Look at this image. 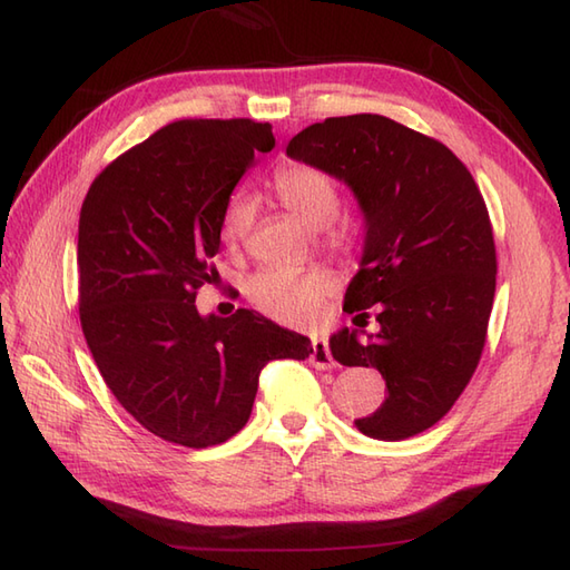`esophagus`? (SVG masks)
<instances>
[{
  "mask_svg": "<svg viewBox=\"0 0 570 570\" xmlns=\"http://www.w3.org/2000/svg\"><path fill=\"white\" fill-rule=\"evenodd\" d=\"M311 347H313L311 350V365L313 367H316V370H331V367H335V360L331 355V347H328V343L323 341V337H316Z\"/></svg>",
  "mask_w": 570,
  "mask_h": 570,
  "instance_id": "obj_1",
  "label": "esophagus"
}]
</instances>
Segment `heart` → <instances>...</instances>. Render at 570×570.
Returning a JSON list of instances; mask_svg holds the SVG:
<instances>
[{
    "label": "heart",
    "mask_w": 570,
    "mask_h": 570,
    "mask_svg": "<svg viewBox=\"0 0 570 570\" xmlns=\"http://www.w3.org/2000/svg\"><path fill=\"white\" fill-rule=\"evenodd\" d=\"M272 186L278 203L304 223L313 233L328 235L331 245H341L343 235L335 233L333 223L341 215V190L335 180L308 164H284L276 168ZM257 217V203L247 193H235L227 200L220 220V235L227 245H239L247 237ZM337 286L333 272L323 266L311 269H284V266H264L245 282V294L269 316L286 325H311L318 316L325 296Z\"/></svg>",
    "instance_id": "heart-1"
}]
</instances>
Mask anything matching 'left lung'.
<instances>
[{
	"label": "left lung",
	"mask_w": 570,
	"mask_h": 570,
	"mask_svg": "<svg viewBox=\"0 0 570 570\" xmlns=\"http://www.w3.org/2000/svg\"><path fill=\"white\" fill-rule=\"evenodd\" d=\"M286 154L343 180L365 220V247L343 311L380 331H337L333 357L374 367L386 396L355 426L404 441L441 421L485 347L494 298L492 225L458 156L382 115L331 117L288 141Z\"/></svg>",
	"instance_id": "8db88e82"
}]
</instances>
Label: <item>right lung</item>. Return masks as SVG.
<instances>
[{
  "label": "right lung",
  "instance_id": "right-lung-1",
  "mask_svg": "<svg viewBox=\"0 0 570 570\" xmlns=\"http://www.w3.org/2000/svg\"><path fill=\"white\" fill-rule=\"evenodd\" d=\"M272 125L180 119L92 180L78 225L80 325L105 384L144 429L208 448L245 426L269 360L311 355L306 335L249 308L200 316L223 210Z\"/></svg>",
  "mask_w": 570,
  "mask_h": 570
}]
</instances>
